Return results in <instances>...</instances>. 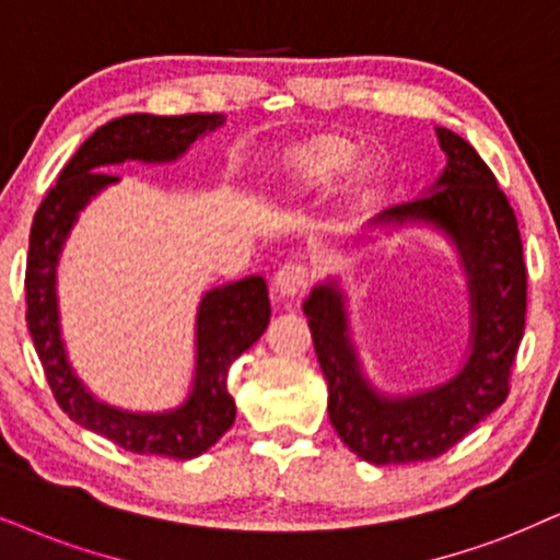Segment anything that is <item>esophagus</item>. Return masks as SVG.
I'll list each match as a JSON object with an SVG mask.
<instances>
[{"label":"esophagus","mask_w":560,"mask_h":560,"mask_svg":"<svg viewBox=\"0 0 560 560\" xmlns=\"http://www.w3.org/2000/svg\"><path fill=\"white\" fill-rule=\"evenodd\" d=\"M307 279H310L307 266L296 264V260H289V264H284L273 273V289L276 294L281 296H294L296 292H302V289L307 287Z\"/></svg>","instance_id":"34e87169"}]
</instances>
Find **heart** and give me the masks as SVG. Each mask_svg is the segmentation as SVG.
<instances>
[{
  "label": "heart",
  "instance_id": "obj_1",
  "mask_svg": "<svg viewBox=\"0 0 560 560\" xmlns=\"http://www.w3.org/2000/svg\"><path fill=\"white\" fill-rule=\"evenodd\" d=\"M346 162H349V154H346L343 150H338V147H328V150H320L310 158L307 165L302 167V178L310 183H317V180L328 178V175H332V173H338V170H343Z\"/></svg>",
  "mask_w": 560,
  "mask_h": 560
}]
</instances>
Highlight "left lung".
<instances>
[{
    "label": "left lung",
    "instance_id": "1",
    "mask_svg": "<svg viewBox=\"0 0 560 560\" xmlns=\"http://www.w3.org/2000/svg\"><path fill=\"white\" fill-rule=\"evenodd\" d=\"M447 154L439 178L419 198L398 203L364 230H436L455 247L470 304L468 351L444 382L408 395L382 393L366 377L351 338L349 294L336 276L302 302L317 362L328 382V416L351 452L372 465L423 463L470 434L509 395V372L525 332L527 271L516 217L480 154L436 126Z\"/></svg>",
    "mask_w": 560,
    "mask_h": 560
}]
</instances>
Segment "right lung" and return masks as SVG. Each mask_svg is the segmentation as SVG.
Segmentation results:
<instances>
[{
  "label": "right lung",
  "instance_id": "obj_1",
  "mask_svg": "<svg viewBox=\"0 0 560 560\" xmlns=\"http://www.w3.org/2000/svg\"><path fill=\"white\" fill-rule=\"evenodd\" d=\"M224 121L228 118L222 113H131L113 118L84 139L33 219L25 271L27 330L54 398L80 427L137 455L198 457L235 423L237 408L228 390V370L240 353L264 336L271 320L266 279L258 273L245 276L203 292L196 310V359L186 400L167 410H129L95 398L69 362L56 292L59 260L80 211L121 180L103 170L124 162H175L198 137L217 131Z\"/></svg>",
  "mask_w": 560,
  "mask_h": 560
}]
</instances>
